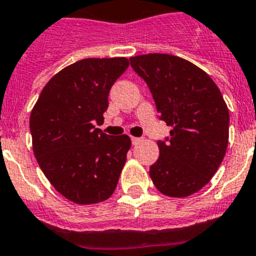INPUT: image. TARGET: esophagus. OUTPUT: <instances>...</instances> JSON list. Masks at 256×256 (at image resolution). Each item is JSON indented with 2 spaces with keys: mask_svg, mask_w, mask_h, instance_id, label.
Here are the masks:
<instances>
[{
  "mask_svg": "<svg viewBox=\"0 0 256 256\" xmlns=\"http://www.w3.org/2000/svg\"><path fill=\"white\" fill-rule=\"evenodd\" d=\"M130 140H132L133 144H137L142 141V138H138V137H130Z\"/></svg>",
  "mask_w": 256,
  "mask_h": 256,
  "instance_id": "1",
  "label": "esophagus"
}]
</instances>
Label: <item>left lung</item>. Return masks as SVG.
I'll list each match as a JSON object with an SVG mask.
<instances>
[{"instance_id": "obj_1", "label": "left lung", "mask_w": 256, "mask_h": 256, "mask_svg": "<svg viewBox=\"0 0 256 256\" xmlns=\"http://www.w3.org/2000/svg\"><path fill=\"white\" fill-rule=\"evenodd\" d=\"M150 88L170 137L158 141L160 155L150 177L162 194L186 198L209 183L228 144L230 112L219 88L204 70L168 54L130 58Z\"/></svg>"}]
</instances>
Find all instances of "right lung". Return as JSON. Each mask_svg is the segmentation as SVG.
Returning a JSON list of instances; mask_svg holds the SVG:
<instances>
[{
	"label": "right lung",
	"mask_w": 256,
	"mask_h": 256,
	"mask_svg": "<svg viewBox=\"0 0 256 256\" xmlns=\"http://www.w3.org/2000/svg\"><path fill=\"white\" fill-rule=\"evenodd\" d=\"M128 65L126 58L76 61L50 79L32 110L36 159L56 191L76 204L105 201L116 188L132 142L94 124L104 123L108 92Z\"/></svg>",
	"instance_id": "obj_1"
}]
</instances>
